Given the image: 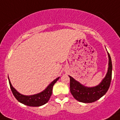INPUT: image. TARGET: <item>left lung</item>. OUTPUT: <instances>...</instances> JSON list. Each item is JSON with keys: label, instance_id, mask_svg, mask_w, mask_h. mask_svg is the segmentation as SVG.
Listing matches in <instances>:
<instances>
[{"label": "left lung", "instance_id": "1", "mask_svg": "<svg viewBox=\"0 0 120 120\" xmlns=\"http://www.w3.org/2000/svg\"><path fill=\"white\" fill-rule=\"evenodd\" d=\"M108 55L109 61L107 73L101 83L97 86L93 87H85L69 76L70 79V92L76 100L83 103H92L99 100L107 92L110 85L112 74V63L109 52Z\"/></svg>", "mask_w": 120, "mask_h": 120}]
</instances>
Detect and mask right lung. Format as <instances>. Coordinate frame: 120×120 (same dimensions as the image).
I'll list each match as a JSON object with an SVG mask.
<instances>
[{"instance_id": "right-lung-1", "label": "right lung", "mask_w": 120, "mask_h": 120, "mask_svg": "<svg viewBox=\"0 0 120 120\" xmlns=\"http://www.w3.org/2000/svg\"><path fill=\"white\" fill-rule=\"evenodd\" d=\"M58 79L59 78H57L55 80L53 81L44 91L39 94L33 95H24L19 94L18 91H16L15 88L13 87L11 82L9 80V78H8V80H9L11 92L17 101L22 104H25L26 105L30 106V107H39V106L43 105L45 104H46L50 99V96L52 93V89H53V85L58 81Z\"/></svg>"}]
</instances>
